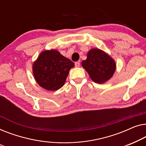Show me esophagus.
I'll return each instance as SVG.
<instances>
[{
    "label": "esophagus",
    "instance_id": "34e87169",
    "mask_svg": "<svg viewBox=\"0 0 146 146\" xmlns=\"http://www.w3.org/2000/svg\"><path fill=\"white\" fill-rule=\"evenodd\" d=\"M75 65L76 67H79L80 66V62H79V61H77V62H75Z\"/></svg>",
    "mask_w": 146,
    "mask_h": 146
}]
</instances>
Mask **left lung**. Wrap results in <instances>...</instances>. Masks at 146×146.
Segmentation results:
<instances>
[{
  "instance_id": "1",
  "label": "left lung",
  "mask_w": 146,
  "mask_h": 146,
  "mask_svg": "<svg viewBox=\"0 0 146 146\" xmlns=\"http://www.w3.org/2000/svg\"><path fill=\"white\" fill-rule=\"evenodd\" d=\"M82 66L96 83H105L114 75L116 63L110 55L99 49H92L87 53V58L81 63Z\"/></svg>"
}]
</instances>
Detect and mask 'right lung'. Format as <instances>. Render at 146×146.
Returning <instances> with one entry per match:
<instances>
[{
	"label": "right lung",
	"instance_id": "add662e5",
	"mask_svg": "<svg viewBox=\"0 0 146 146\" xmlns=\"http://www.w3.org/2000/svg\"><path fill=\"white\" fill-rule=\"evenodd\" d=\"M74 63L58 51L42 52L33 64V74L40 87L48 91H57L64 85Z\"/></svg>",
	"mask_w": 146,
	"mask_h": 146
}]
</instances>
